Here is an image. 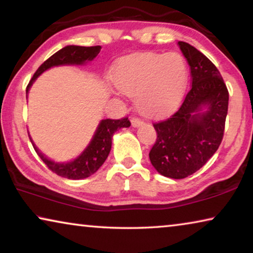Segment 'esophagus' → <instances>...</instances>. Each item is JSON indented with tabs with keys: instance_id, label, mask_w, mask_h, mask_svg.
I'll list each match as a JSON object with an SVG mask.
<instances>
[{
	"instance_id": "34e87169",
	"label": "esophagus",
	"mask_w": 253,
	"mask_h": 253,
	"mask_svg": "<svg viewBox=\"0 0 253 253\" xmlns=\"http://www.w3.org/2000/svg\"><path fill=\"white\" fill-rule=\"evenodd\" d=\"M144 124V122L142 121V119H139V118H131V125H132V127H139V126H142Z\"/></svg>"
}]
</instances>
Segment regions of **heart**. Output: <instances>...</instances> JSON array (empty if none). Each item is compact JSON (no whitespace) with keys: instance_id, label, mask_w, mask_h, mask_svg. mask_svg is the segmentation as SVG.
Segmentation results:
<instances>
[{"instance_id":"b5f03b06","label":"heart","mask_w":253,"mask_h":253,"mask_svg":"<svg viewBox=\"0 0 253 253\" xmlns=\"http://www.w3.org/2000/svg\"><path fill=\"white\" fill-rule=\"evenodd\" d=\"M187 78L186 61L178 52L127 55L111 74L119 90L135 96L137 108L151 116L164 115L179 104Z\"/></svg>"}]
</instances>
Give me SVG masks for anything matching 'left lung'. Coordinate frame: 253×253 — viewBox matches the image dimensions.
Here are the masks:
<instances>
[{
    "label": "left lung",
    "mask_w": 253,
    "mask_h": 253,
    "mask_svg": "<svg viewBox=\"0 0 253 253\" xmlns=\"http://www.w3.org/2000/svg\"><path fill=\"white\" fill-rule=\"evenodd\" d=\"M178 45L190 66L192 88L176 113L153 124L157 138L149 152L157 172L175 179L194 174L217 151L229 105L228 88L212 61L186 42Z\"/></svg>",
    "instance_id": "8db88e82"
}]
</instances>
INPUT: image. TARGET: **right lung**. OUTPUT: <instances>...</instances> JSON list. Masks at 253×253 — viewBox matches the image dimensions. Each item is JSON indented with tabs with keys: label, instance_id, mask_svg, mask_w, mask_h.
<instances>
[{
	"label": "right lung",
	"instance_id": "1",
	"mask_svg": "<svg viewBox=\"0 0 253 253\" xmlns=\"http://www.w3.org/2000/svg\"><path fill=\"white\" fill-rule=\"evenodd\" d=\"M101 46H79V45H67L58 52L51 55L45 60L42 65L38 68L36 74L33 75L32 79L27 87V93L31 88L38 77L42 72L48 70L51 67L65 66V65H84L87 61H91L95 59L98 53L100 52ZM130 122L127 117L122 119H104L97 127V130L93 135L91 142L89 143L87 148L76 158V160L68 163H57L46 158L36 145L32 142L31 137L30 140L33 145L34 149L39 157L43 161L48 169L52 170L59 176L69 178V179H83L89 177L95 174L100 166L104 164L106 158L108 157L111 148V139L115 131L124 127H129Z\"/></svg>",
	"mask_w": 253,
	"mask_h": 253
}]
</instances>
